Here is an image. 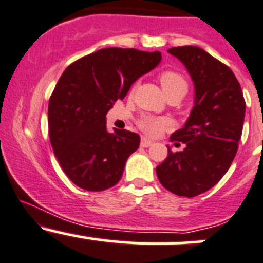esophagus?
<instances>
[{"label": "esophagus", "mask_w": 263, "mask_h": 263, "mask_svg": "<svg viewBox=\"0 0 263 263\" xmlns=\"http://www.w3.org/2000/svg\"><path fill=\"white\" fill-rule=\"evenodd\" d=\"M153 143L151 142V140H148V139H145V138H143L142 140H140V145H142V147H144V148H147V147H151V145H152Z\"/></svg>", "instance_id": "obj_1"}]
</instances>
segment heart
Masks as SVG:
<instances>
[{"instance_id": "heart-1", "label": "heart", "mask_w": 263, "mask_h": 263, "mask_svg": "<svg viewBox=\"0 0 263 263\" xmlns=\"http://www.w3.org/2000/svg\"><path fill=\"white\" fill-rule=\"evenodd\" d=\"M158 79H160L161 87H162L163 93L166 96L171 95V93H184L185 95L186 82L179 72L167 70V71L161 72ZM138 126L144 134L149 135V137H156V135H158L161 132L170 126V121L163 118L143 116L138 121Z\"/></svg>"}]
</instances>
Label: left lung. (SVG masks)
<instances>
[{"label":"left lung","mask_w":263,"mask_h":263,"mask_svg":"<svg viewBox=\"0 0 263 263\" xmlns=\"http://www.w3.org/2000/svg\"><path fill=\"white\" fill-rule=\"evenodd\" d=\"M194 83V106L171 142L185 148L156 167L160 183L180 197H196L216 185L230 167L243 130L246 101L229 66L196 46L173 47Z\"/></svg>","instance_id":"8db88e82"}]
</instances>
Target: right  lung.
<instances>
[{
	"label": "right lung",
	"instance_id": "obj_1",
	"mask_svg": "<svg viewBox=\"0 0 263 263\" xmlns=\"http://www.w3.org/2000/svg\"><path fill=\"white\" fill-rule=\"evenodd\" d=\"M161 59L158 51L112 47L82 57L62 72L48 103L49 140L75 185L101 192L119 183L140 137L125 129L108 133L106 115Z\"/></svg>",
	"mask_w": 263,
	"mask_h": 263
}]
</instances>
